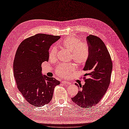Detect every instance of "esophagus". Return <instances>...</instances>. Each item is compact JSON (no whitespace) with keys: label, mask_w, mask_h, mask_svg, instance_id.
<instances>
[{"label":"esophagus","mask_w":129,"mask_h":129,"mask_svg":"<svg viewBox=\"0 0 129 129\" xmlns=\"http://www.w3.org/2000/svg\"><path fill=\"white\" fill-rule=\"evenodd\" d=\"M62 83H63L64 84H65V85H69V84H71L70 82L66 81H62Z\"/></svg>","instance_id":"esophagus-1"}]
</instances>
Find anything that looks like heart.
I'll use <instances>...</instances> for the list:
<instances>
[{"label": "heart", "mask_w": 129, "mask_h": 129, "mask_svg": "<svg viewBox=\"0 0 129 129\" xmlns=\"http://www.w3.org/2000/svg\"><path fill=\"white\" fill-rule=\"evenodd\" d=\"M60 45L71 52L72 59L76 63L83 65L86 63L89 54L88 47L86 44L80 43V40L74 37H68L61 41ZM56 55V48L52 47L49 50V57L54 59ZM74 69L75 66L73 64H61L57 68L56 72L58 75L67 77Z\"/></svg>", "instance_id": "b5f03b06"}]
</instances>
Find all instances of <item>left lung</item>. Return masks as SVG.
Listing matches in <instances>:
<instances>
[{"instance_id":"1","label":"left lung","mask_w":129,"mask_h":129,"mask_svg":"<svg viewBox=\"0 0 129 129\" xmlns=\"http://www.w3.org/2000/svg\"><path fill=\"white\" fill-rule=\"evenodd\" d=\"M89 57L83 71L87 72L84 76L85 84L75 83L80 89L75 96L71 98L74 103L82 108H90L98 104L105 94L109 83L113 68L111 57L107 48L97 36L87 37Z\"/></svg>"}]
</instances>
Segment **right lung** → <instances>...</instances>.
Here are the masks:
<instances>
[{"mask_svg": "<svg viewBox=\"0 0 129 129\" xmlns=\"http://www.w3.org/2000/svg\"><path fill=\"white\" fill-rule=\"evenodd\" d=\"M60 36L37 34L19 45L13 62L17 88L26 101L35 106L48 104L55 87L60 84L54 78L42 74L41 64L49 59V49Z\"/></svg>", "mask_w": 129, "mask_h": 129, "instance_id": "add662e5", "label": "right lung"}]
</instances>
